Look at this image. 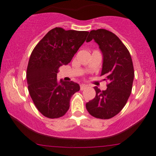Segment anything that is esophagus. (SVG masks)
Returning a JSON list of instances; mask_svg holds the SVG:
<instances>
[{
    "mask_svg": "<svg viewBox=\"0 0 156 156\" xmlns=\"http://www.w3.org/2000/svg\"><path fill=\"white\" fill-rule=\"evenodd\" d=\"M86 88V85H85V84L80 85V89H81V90H83V89H85Z\"/></svg>",
    "mask_w": 156,
    "mask_h": 156,
    "instance_id": "obj_1",
    "label": "esophagus"
}]
</instances>
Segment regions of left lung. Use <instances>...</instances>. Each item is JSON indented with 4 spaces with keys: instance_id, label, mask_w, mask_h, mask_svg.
I'll return each mask as SVG.
<instances>
[{
    "instance_id": "1",
    "label": "left lung",
    "mask_w": 156,
    "mask_h": 156,
    "mask_svg": "<svg viewBox=\"0 0 156 156\" xmlns=\"http://www.w3.org/2000/svg\"><path fill=\"white\" fill-rule=\"evenodd\" d=\"M95 40L102 53L101 76L109 82L105 90L95 86V97L86 103L88 112L100 119H109L118 115L125 106L134 78L130 54L120 38L104 29L92 30L86 41Z\"/></svg>"
}]
</instances>
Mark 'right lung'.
<instances>
[{"mask_svg":"<svg viewBox=\"0 0 156 156\" xmlns=\"http://www.w3.org/2000/svg\"><path fill=\"white\" fill-rule=\"evenodd\" d=\"M89 32L56 27L37 44L29 58L26 71L29 95L40 113L48 118L64 116L72 95L80 90L73 81L57 80L58 69L71 61Z\"/></svg>","mask_w":156,"mask_h":156,"instance_id":"1","label":"right lung"}]
</instances>
